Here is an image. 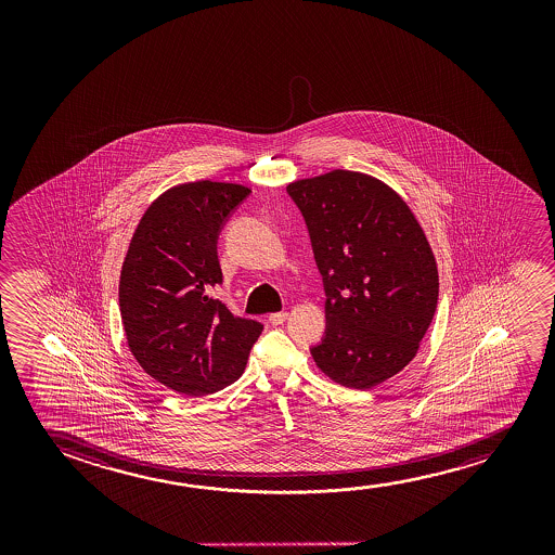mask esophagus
Returning a JSON list of instances; mask_svg holds the SVG:
<instances>
[{"mask_svg": "<svg viewBox=\"0 0 555 555\" xmlns=\"http://www.w3.org/2000/svg\"><path fill=\"white\" fill-rule=\"evenodd\" d=\"M288 319V312H273L271 317H269V322L273 324V326H279L282 322H286Z\"/></svg>", "mask_w": 555, "mask_h": 555, "instance_id": "34e87169", "label": "esophagus"}]
</instances>
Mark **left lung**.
I'll list each match as a JSON object with an SVG mask.
<instances>
[{"instance_id":"1","label":"left lung","mask_w":555,"mask_h":555,"mask_svg":"<svg viewBox=\"0 0 555 555\" xmlns=\"http://www.w3.org/2000/svg\"><path fill=\"white\" fill-rule=\"evenodd\" d=\"M326 292V334L311 349L343 387L402 372L438 305V267L410 206L372 176L334 170L289 183Z\"/></svg>"}]
</instances>
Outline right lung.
<instances>
[{
	"label": "right lung",
	"mask_w": 555,
	"mask_h": 555,
	"mask_svg": "<svg viewBox=\"0 0 555 555\" xmlns=\"http://www.w3.org/2000/svg\"><path fill=\"white\" fill-rule=\"evenodd\" d=\"M250 193L208 180L165 191L145 210L122 261L119 307L130 352L180 395H214L235 383L263 330L212 297L223 282L218 236Z\"/></svg>",
	"instance_id": "obj_1"
}]
</instances>
